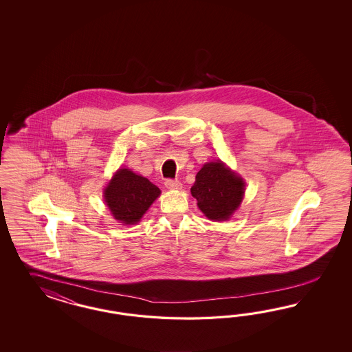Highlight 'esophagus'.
I'll return each instance as SVG.
<instances>
[{"instance_id":"obj_1","label":"esophagus","mask_w":352,"mask_h":352,"mask_svg":"<svg viewBox=\"0 0 352 352\" xmlns=\"http://www.w3.org/2000/svg\"><path fill=\"white\" fill-rule=\"evenodd\" d=\"M165 187L169 190H181V182L178 179H166L165 181Z\"/></svg>"}]
</instances>
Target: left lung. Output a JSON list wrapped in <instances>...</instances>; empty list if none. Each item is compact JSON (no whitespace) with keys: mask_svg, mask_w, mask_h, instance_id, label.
<instances>
[{"mask_svg":"<svg viewBox=\"0 0 352 352\" xmlns=\"http://www.w3.org/2000/svg\"><path fill=\"white\" fill-rule=\"evenodd\" d=\"M245 182L222 161L205 164L191 187L197 206L212 221H228L243 201Z\"/></svg>","mask_w":352,"mask_h":352,"instance_id":"1","label":"left lung"}]
</instances>
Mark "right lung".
<instances>
[{
  "instance_id": "right-lung-1",
  "label": "right lung",
  "mask_w": 352,
  "mask_h": 352,
  "mask_svg": "<svg viewBox=\"0 0 352 352\" xmlns=\"http://www.w3.org/2000/svg\"><path fill=\"white\" fill-rule=\"evenodd\" d=\"M160 193L147 178L130 169H118L104 190V201L120 223L137 224Z\"/></svg>"
}]
</instances>
